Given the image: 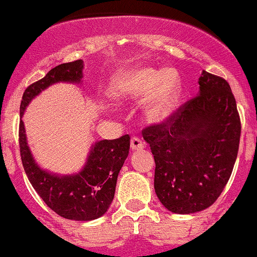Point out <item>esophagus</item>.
<instances>
[{
  "label": "esophagus",
  "instance_id": "esophagus-1",
  "mask_svg": "<svg viewBox=\"0 0 257 257\" xmlns=\"http://www.w3.org/2000/svg\"><path fill=\"white\" fill-rule=\"evenodd\" d=\"M145 148V144L143 143V140H140L139 138H133L131 139V150H143Z\"/></svg>",
  "mask_w": 257,
  "mask_h": 257
}]
</instances>
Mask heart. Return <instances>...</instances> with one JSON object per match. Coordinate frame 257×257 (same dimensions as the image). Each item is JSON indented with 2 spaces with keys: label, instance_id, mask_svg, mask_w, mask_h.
Returning <instances> with one entry per match:
<instances>
[{
  "label": "heart",
  "instance_id": "obj_1",
  "mask_svg": "<svg viewBox=\"0 0 257 257\" xmlns=\"http://www.w3.org/2000/svg\"><path fill=\"white\" fill-rule=\"evenodd\" d=\"M116 98L136 99L149 94L144 114L150 122H163L172 116L182 94V79L174 68L141 67L118 78L112 90Z\"/></svg>",
  "mask_w": 257,
  "mask_h": 257
}]
</instances>
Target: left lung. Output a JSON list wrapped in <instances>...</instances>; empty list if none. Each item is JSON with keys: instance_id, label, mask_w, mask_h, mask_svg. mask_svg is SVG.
<instances>
[{"instance_id": "left-lung-1", "label": "left lung", "mask_w": 257, "mask_h": 257, "mask_svg": "<svg viewBox=\"0 0 257 257\" xmlns=\"http://www.w3.org/2000/svg\"><path fill=\"white\" fill-rule=\"evenodd\" d=\"M198 96L168 121L146 127L155 159L154 188L168 211L190 214L214 203L233 170L241 135L228 83L203 70Z\"/></svg>"}]
</instances>
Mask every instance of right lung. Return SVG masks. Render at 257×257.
I'll return each instance as SVG.
<instances>
[{"label": "right lung", "instance_id": "right-lung-1", "mask_svg": "<svg viewBox=\"0 0 257 257\" xmlns=\"http://www.w3.org/2000/svg\"><path fill=\"white\" fill-rule=\"evenodd\" d=\"M83 60L64 63L53 68L43 79L24 92L20 106V153L26 175L46 206L59 216L73 221H93L108 211L116 190L118 173L128 156L130 136L96 141L90 146L84 167L74 174L51 173L36 163L25 133L23 116L36 96L55 83L79 84L83 78Z\"/></svg>", "mask_w": 257, "mask_h": 257}]
</instances>
